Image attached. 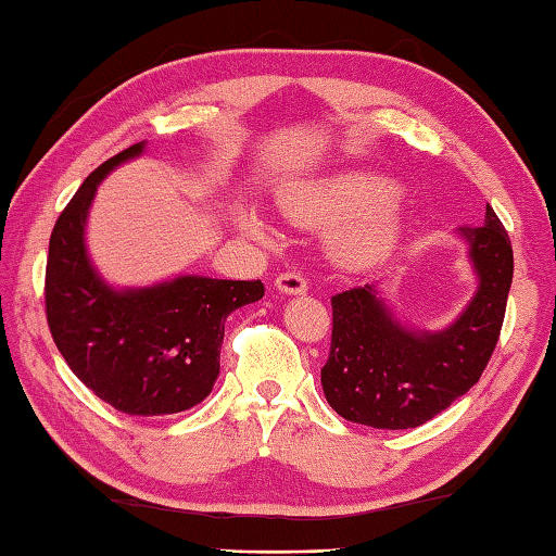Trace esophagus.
I'll use <instances>...</instances> for the list:
<instances>
[{
  "mask_svg": "<svg viewBox=\"0 0 556 556\" xmlns=\"http://www.w3.org/2000/svg\"><path fill=\"white\" fill-rule=\"evenodd\" d=\"M275 287L279 293H287V296H303V293L308 291L301 271H285V275L277 277Z\"/></svg>",
  "mask_w": 556,
  "mask_h": 556,
  "instance_id": "1",
  "label": "esophagus"
}]
</instances>
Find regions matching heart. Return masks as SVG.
<instances>
[{"instance_id": "1", "label": "heart", "mask_w": 556, "mask_h": 556, "mask_svg": "<svg viewBox=\"0 0 556 556\" xmlns=\"http://www.w3.org/2000/svg\"><path fill=\"white\" fill-rule=\"evenodd\" d=\"M399 184L380 172H341L325 179L291 186L279 195V210L301 227H337L329 233V255L346 269H368L392 255L406 229V207ZM239 224L255 236L267 224L253 207L241 210Z\"/></svg>"}]
</instances>
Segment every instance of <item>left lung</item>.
<instances>
[{
	"mask_svg": "<svg viewBox=\"0 0 556 556\" xmlns=\"http://www.w3.org/2000/svg\"><path fill=\"white\" fill-rule=\"evenodd\" d=\"M456 233L468 245L478 289L440 332L406 327L370 285L332 296V349L320 375L327 404L341 418L377 430L418 428L488 368L511 289V241L490 205L480 227Z\"/></svg>",
	"mask_w": 556,
	"mask_h": 556,
	"instance_id": "left-lung-1",
	"label": "left lung"
}]
</instances>
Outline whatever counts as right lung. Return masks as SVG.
<instances>
[{"instance_id": "1", "label": "right lung", "mask_w": 556, "mask_h": 556, "mask_svg": "<svg viewBox=\"0 0 556 556\" xmlns=\"http://www.w3.org/2000/svg\"><path fill=\"white\" fill-rule=\"evenodd\" d=\"M136 143L92 172L59 215L45 271V311L54 344L78 380L128 416H169L200 404L219 375L224 320L265 296L263 281L181 275L116 289L86 248L100 181L140 157Z\"/></svg>"}]
</instances>
